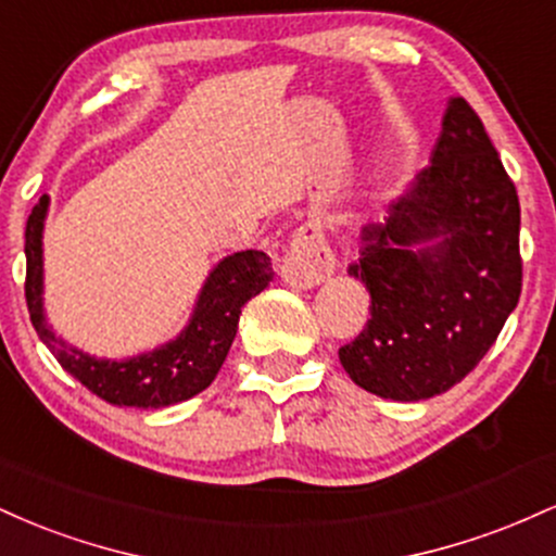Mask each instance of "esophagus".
Segmentation results:
<instances>
[{"label": "esophagus", "mask_w": 556, "mask_h": 556, "mask_svg": "<svg viewBox=\"0 0 556 556\" xmlns=\"http://www.w3.org/2000/svg\"><path fill=\"white\" fill-rule=\"evenodd\" d=\"M334 253L318 225H303L295 229L292 240L287 242L285 256L279 261V274L290 287L311 290V287L327 282L334 274Z\"/></svg>", "instance_id": "34e87169"}]
</instances>
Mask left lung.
Returning <instances> with one entry per match:
<instances>
[{
  "instance_id": "8db88e82",
  "label": "left lung",
  "mask_w": 556,
  "mask_h": 556,
  "mask_svg": "<svg viewBox=\"0 0 556 556\" xmlns=\"http://www.w3.org/2000/svg\"><path fill=\"white\" fill-rule=\"evenodd\" d=\"M371 318L340 348L355 384L387 400L442 394L489 353L522 290L520 201L486 127L455 96L431 164L348 266Z\"/></svg>"
}]
</instances>
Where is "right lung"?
I'll return each mask as SVG.
<instances>
[{
	"instance_id": "right-lung-1",
	"label": "right lung",
	"mask_w": 556,
	"mask_h": 556,
	"mask_svg": "<svg viewBox=\"0 0 556 556\" xmlns=\"http://www.w3.org/2000/svg\"><path fill=\"white\" fill-rule=\"evenodd\" d=\"M47 206L49 198H38L25 225V303L34 329L60 366L96 397L125 407H167L212 384L238 334L242 305L271 282V258L264 251H242L222 261L203 285L193 321L175 342L130 361H96L62 342L43 318L41 232Z\"/></svg>"
}]
</instances>
